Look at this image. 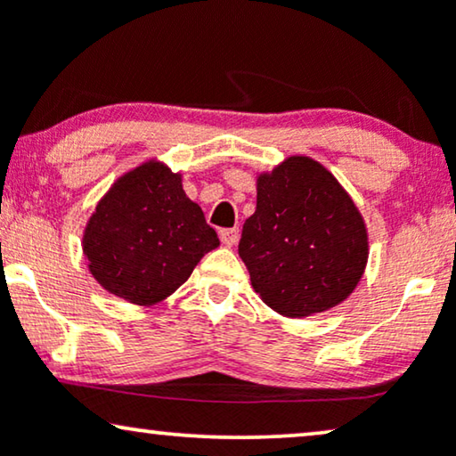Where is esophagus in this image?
Here are the masks:
<instances>
[{
    "label": "esophagus",
    "instance_id": "34e87169",
    "mask_svg": "<svg viewBox=\"0 0 456 456\" xmlns=\"http://www.w3.org/2000/svg\"><path fill=\"white\" fill-rule=\"evenodd\" d=\"M239 228H224L220 230V240L224 242L226 247H234L236 242H239Z\"/></svg>",
    "mask_w": 456,
    "mask_h": 456
}]
</instances>
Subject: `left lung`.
Wrapping results in <instances>:
<instances>
[{"label":"left lung","instance_id":"8db88e82","mask_svg":"<svg viewBox=\"0 0 456 456\" xmlns=\"http://www.w3.org/2000/svg\"><path fill=\"white\" fill-rule=\"evenodd\" d=\"M239 255L267 307L307 317L354 290L370 255L357 205L320 161L292 155L257 176V209Z\"/></svg>","mask_w":456,"mask_h":456}]
</instances>
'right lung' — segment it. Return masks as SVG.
<instances>
[{
	"instance_id": "add662e5",
	"label": "right lung",
	"mask_w": 456,
	"mask_h": 456,
	"mask_svg": "<svg viewBox=\"0 0 456 456\" xmlns=\"http://www.w3.org/2000/svg\"><path fill=\"white\" fill-rule=\"evenodd\" d=\"M220 245L183 176L145 161L111 184L86 222L89 272L124 301L155 305L180 289L205 253Z\"/></svg>"
}]
</instances>
